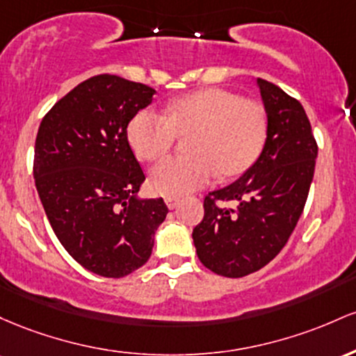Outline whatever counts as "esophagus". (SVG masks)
Masks as SVG:
<instances>
[{
  "label": "esophagus",
  "mask_w": 356,
  "mask_h": 356,
  "mask_svg": "<svg viewBox=\"0 0 356 356\" xmlns=\"http://www.w3.org/2000/svg\"><path fill=\"white\" fill-rule=\"evenodd\" d=\"M165 202H166V205H168V209H177L178 207V203H179V198H177V197H166L165 198Z\"/></svg>",
  "instance_id": "esophagus-1"
}]
</instances>
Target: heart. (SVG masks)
Segmentation results:
<instances>
[{
	"instance_id": "1",
	"label": "heart",
	"mask_w": 356,
	"mask_h": 356,
	"mask_svg": "<svg viewBox=\"0 0 356 356\" xmlns=\"http://www.w3.org/2000/svg\"><path fill=\"white\" fill-rule=\"evenodd\" d=\"M186 156H170L151 168L147 185L158 195L181 197L209 185L215 173L232 178L243 173L261 154L267 134L261 104L238 94L203 89L166 106V114L141 111L127 126L136 156L151 161L186 136Z\"/></svg>"
}]
</instances>
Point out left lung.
Masks as SVG:
<instances>
[{
  "label": "left lung",
  "mask_w": 356,
  "mask_h": 356,
  "mask_svg": "<svg viewBox=\"0 0 356 356\" xmlns=\"http://www.w3.org/2000/svg\"><path fill=\"white\" fill-rule=\"evenodd\" d=\"M267 114L261 156L237 181L205 197L193 229L197 255L211 273L243 277L282 250L301 217L313 181L318 145L302 106L274 83L257 79ZM218 201H234L225 209Z\"/></svg>",
  "instance_id": "obj_1"
}]
</instances>
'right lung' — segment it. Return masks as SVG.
<instances>
[{
  "label": "right lung",
  "mask_w": 356,
  "mask_h": 356,
  "mask_svg": "<svg viewBox=\"0 0 356 356\" xmlns=\"http://www.w3.org/2000/svg\"><path fill=\"white\" fill-rule=\"evenodd\" d=\"M154 94L145 83L95 75L38 127L33 177L47 218L63 249L102 277L145 266L168 213L163 198L136 197L146 177L127 141V124Z\"/></svg>",
  "instance_id": "add662e5"
}]
</instances>
